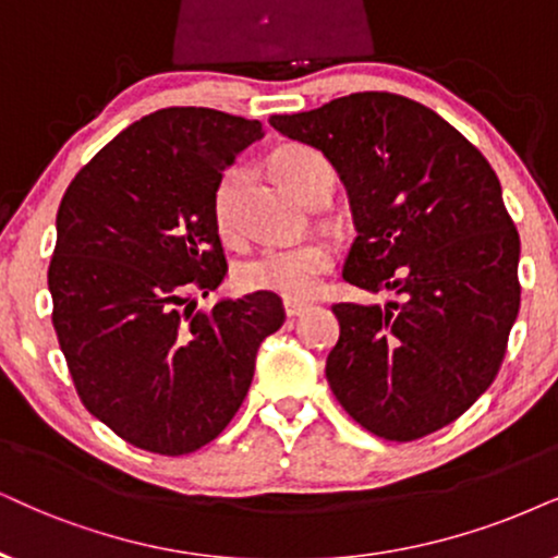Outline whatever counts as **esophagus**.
Segmentation results:
<instances>
[{"label":"esophagus","instance_id":"34e87169","mask_svg":"<svg viewBox=\"0 0 558 558\" xmlns=\"http://www.w3.org/2000/svg\"><path fill=\"white\" fill-rule=\"evenodd\" d=\"M283 308H286V316L295 319V316H301L308 306H306V303H301V301H283Z\"/></svg>","mask_w":558,"mask_h":558}]
</instances>
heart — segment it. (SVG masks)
I'll list each match as a JSON object with an SVG mask.
<instances>
[{"label":"heart","instance_id":"1","mask_svg":"<svg viewBox=\"0 0 558 558\" xmlns=\"http://www.w3.org/2000/svg\"><path fill=\"white\" fill-rule=\"evenodd\" d=\"M272 172L288 190H293L301 201H306L322 182H331V167L312 146L288 144L270 157ZM242 182V169H229L214 190V221L223 236H231L236 229L234 203ZM335 265L331 246L322 239L301 244L265 246L255 257L239 265V286L246 291L275 293L286 301H306L319 291L322 278Z\"/></svg>","mask_w":558,"mask_h":558}]
</instances>
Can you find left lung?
I'll return each mask as SVG.
<instances>
[{"label": "left lung", "instance_id": "8db88e82", "mask_svg": "<svg viewBox=\"0 0 558 558\" xmlns=\"http://www.w3.org/2000/svg\"><path fill=\"white\" fill-rule=\"evenodd\" d=\"M270 125L319 149L348 187L357 236L342 278L399 295L331 306V393L386 440L450 425L495 380L520 308V236L495 169L437 112L391 92Z\"/></svg>", "mask_w": 558, "mask_h": 558}]
</instances>
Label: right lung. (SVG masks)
I'll list each match as a JSON object with an SVG mask.
<instances>
[{
  "label": "right lung",
  "instance_id": "right-lung-1",
  "mask_svg": "<svg viewBox=\"0 0 558 558\" xmlns=\"http://www.w3.org/2000/svg\"><path fill=\"white\" fill-rule=\"evenodd\" d=\"M263 123L165 108L118 133L66 187L48 267L53 329L82 404L131 446L185 456L223 433L257 350L286 322L275 293L218 299L214 190Z\"/></svg>",
  "mask_w": 558,
  "mask_h": 558
}]
</instances>
